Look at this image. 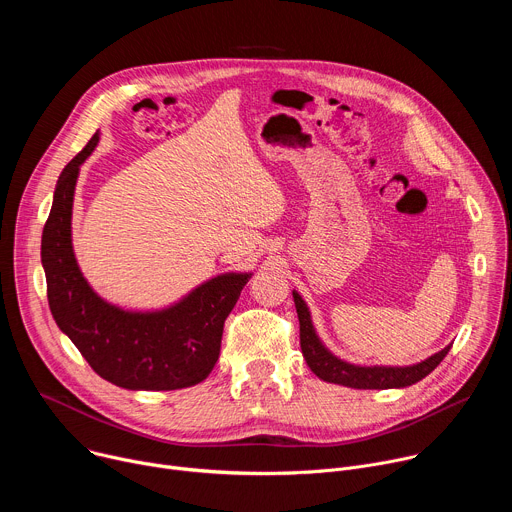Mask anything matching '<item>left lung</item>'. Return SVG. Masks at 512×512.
Wrapping results in <instances>:
<instances>
[{
  "label": "left lung",
  "instance_id": "obj_1",
  "mask_svg": "<svg viewBox=\"0 0 512 512\" xmlns=\"http://www.w3.org/2000/svg\"><path fill=\"white\" fill-rule=\"evenodd\" d=\"M294 302L300 318V346L308 367L316 377L326 383L344 385L350 389H401L409 387L421 379H425L437 364L444 360L450 352L452 344L444 350L435 352L433 356L411 364V367H360V364H350L334 356L318 338L310 310L298 291H294Z\"/></svg>",
  "mask_w": 512,
  "mask_h": 512
}]
</instances>
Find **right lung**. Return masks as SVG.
Wrapping results in <instances>:
<instances>
[{
  "instance_id": "right-lung-1",
  "label": "right lung",
  "mask_w": 512,
  "mask_h": 512,
  "mask_svg": "<svg viewBox=\"0 0 512 512\" xmlns=\"http://www.w3.org/2000/svg\"><path fill=\"white\" fill-rule=\"evenodd\" d=\"M99 133L58 176L42 233L48 304L58 328L105 381L131 391H174L202 383L221 354L223 326L251 273L216 275L178 304L129 312L97 296L72 251V200L81 164Z\"/></svg>"
}]
</instances>
